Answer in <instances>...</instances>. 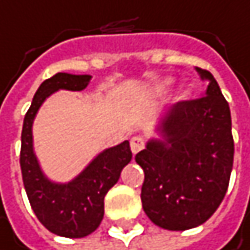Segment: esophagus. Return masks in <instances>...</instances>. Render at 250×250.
<instances>
[{
  "instance_id": "1",
  "label": "esophagus",
  "mask_w": 250,
  "mask_h": 250,
  "mask_svg": "<svg viewBox=\"0 0 250 250\" xmlns=\"http://www.w3.org/2000/svg\"><path fill=\"white\" fill-rule=\"evenodd\" d=\"M144 148H145V142H144L142 138H139V136L132 138V141H130V149H132L133 154H138V152L142 151Z\"/></svg>"
}]
</instances>
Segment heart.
Segmentation results:
<instances>
[{
  "label": "heart",
  "mask_w": 250,
  "mask_h": 250,
  "mask_svg": "<svg viewBox=\"0 0 250 250\" xmlns=\"http://www.w3.org/2000/svg\"><path fill=\"white\" fill-rule=\"evenodd\" d=\"M171 83H173V79L167 77V79H164V80H163V82L160 83L158 89H160V90H166V89H167V87H168V86H170ZM186 93H188V90H186L185 87H182V89H180V95H182V96H185Z\"/></svg>",
  "instance_id": "heart-1"
}]
</instances>
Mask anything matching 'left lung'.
Returning <instances> with one entry per match:
<instances>
[{"mask_svg": "<svg viewBox=\"0 0 250 250\" xmlns=\"http://www.w3.org/2000/svg\"><path fill=\"white\" fill-rule=\"evenodd\" d=\"M196 71L208 82L204 96L166 109L155 127L160 138L149 139L135 157L145 173L144 211L171 231L198 227L217 211L233 168L229 102L209 71Z\"/></svg>", "mask_w": 250, "mask_h": 250, "instance_id": "left-lung-1", "label": "left lung"}]
</instances>
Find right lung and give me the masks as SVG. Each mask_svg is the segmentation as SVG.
<instances>
[{"label": "right lung", "instance_id": "obj_1", "mask_svg": "<svg viewBox=\"0 0 250 250\" xmlns=\"http://www.w3.org/2000/svg\"><path fill=\"white\" fill-rule=\"evenodd\" d=\"M92 76L57 73L38 87L24 115L21 130L20 167L24 189L38 220L51 233L80 239L93 233L104 218V198L118 182L121 170L132 160L129 141L99 152L74 179L67 183L52 182L42 171L33 148V121L54 92L61 89L80 92Z\"/></svg>", "mask_w": 250, "mask_h": 250}]
</instances>
